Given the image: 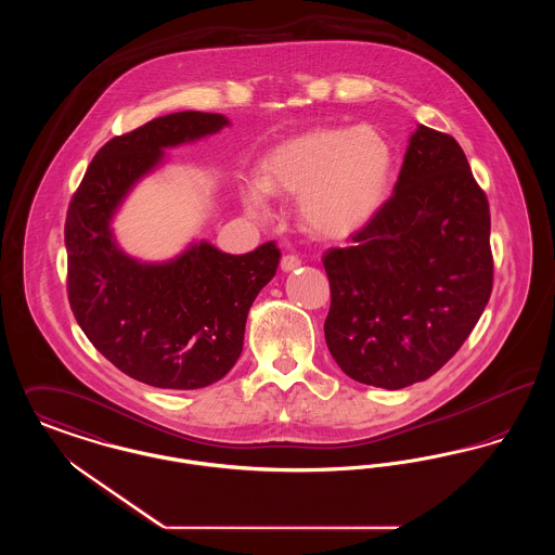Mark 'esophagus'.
Masks as SVG:
<instances>
[{"label": "esophagus", "mask_w": 555, "mask_h": 555, "mask_svg": "<svg viewBox=\"0 0 555 555\" xmlns=\"http://www.w3.org/2000/svg\"><path fill=\"white\" fill-rule=\"evenodd\" d=\"M301 266V260L297 258V256H283V260H281V270L283 272H293V270H297Z\"/></svg>", "instance_id": "obj_1"}]
</instances>
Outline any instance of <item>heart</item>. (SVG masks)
Listing matches in <instances>:
<instances>
[{
  "label": "heart",
  "instance_id": "b5f03b06",
  "mask_svg": "<svg viewBox=\"0 0 555 555\" xmlns=\"http://www.w3.org/2000/svg\"><path fill=\"white\" fill-rule=\"evenodd\" d=\"M396 172L393 147L372 127L310 129L266 154L258 183L243 204L266 210V195L297 197V216L312 237L345 241L362 233L385 208Z\"/></svg>",
  "mask_w": 555,
  "mask_h": 555
}]
</instances>
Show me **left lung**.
Wrapping results in <instances>:
<instances>
[{
	"label": "left lung",
	"instance_id": "left-lung-1",
	"mask_svg": "<svg viewBox=\"0 0 555 555\" xmlns=\"http://www.w3.org/2000/svg\"><path fill=\"white\" fill-rule=\"evenodd\" d=\"M491 216L453 137L418 125L391 199L353 245L322 258L324 337L345 374L403 389L441 369L473 333L493 287Z\"/></svg>",
	"mask_w": 555,
	"mask_h": 555
}]
</instances>
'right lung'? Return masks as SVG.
I'll use <instances>...</instances> for the list:
<instances>
[{"label":"right lung","instance_id":"right-lung-1","mask_svg":"<svg viewBox=\"0 0 555 555\" xmlns=\"http://www.w3.org/2000/svg\"><path fill=\"white\" fill-rule=\"evenodd\" d=\"M229 125L222 114L185 109L114 137L66 216L68 299L82 333L116 369L158 389H202L235 366L249 308L281 251L264 243L233 256L202 238L170 260L143 262L118 245L112 222L137 183L164 166V150Z\"/></svg>","mask_w":555,"mask_h":555}]
</instances>
